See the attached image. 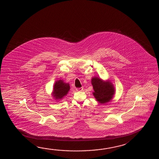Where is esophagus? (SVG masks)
Segmentation results:
<instances>
[{"instance_id": "1", "label": "esophagus", "mask_w": 159, "mask_h": 159, "mask_svg": "<svg viewBox=\"0 0 159 159\" xmlns=\"http://www.w3.org/2000/svg\"><path fill=\"white\" fill-rule=\"evenodd\" d=\"M76 90L77 91H81L83 90V88H77Z\"/></svg>"}]
</instances>
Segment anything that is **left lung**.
<instances>
[{
    "instance_id": "left-lung-1",
    "label": "left lung",
    "mask_w": 159,
    "mask_h": 159,
    "mask_svg": "<svg viewBox=\"0 0 159 159\" xmlns=\"http://www.w3.org/2000/svg\"><path fill=\"white\" fill-rule=\"evenodd\" d=\"M91 84L94 90L93 94L99 103H105L110 101L115 91L111 82H106L101 78L95 77L92 78Z\"/></svg>"
}]
</instances>
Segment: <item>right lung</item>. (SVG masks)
<instances>
[{"instance_id":"add662e5","label":"right lung","mask_w":159,"mask_h":159,"mask_svg":"<svg viewBox=\"0 0 159 159\" xmlns=\"http://www.w3.org/2000/svg\"><path fill=\"white\" fill-rule=\"evenodd\" d=\"M53 96L56 99H61L68 94L70 89L69 84L64 83L62 80L56 81L53 89Z\"/></svg>"}]
</instances>
